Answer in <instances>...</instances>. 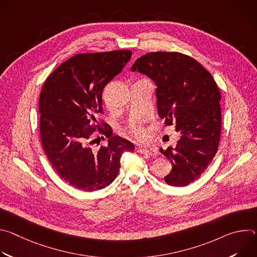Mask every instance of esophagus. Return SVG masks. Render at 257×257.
<instances>
[{
  "instance_id": "obj_1",
  "label": "esophagus",
  "mask_w": 257,
  "mask_h": 257,
  "mask_svg": "<svg viewBox=\"0 0 257 257\" xmlns=\"http://www.w3.org/2000/svg\"><path fill=\"white\" fill-rule=\"evenodd\" d=\"M139 154L143 155H149V156H157L158 155V150L154 146H139V148L136 149Z\"/></svg>"
}]
</instances>
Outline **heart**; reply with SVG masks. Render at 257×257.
<instances>
[{"label":"heart","instance_id":"b5f03b06","mask_svg":"<svg viewBox=\"0 0 257 257\" xmlns=\"http://www.w3.org/2000/svg\"><path fill=\"white\" fill-rule=\"evenodd\" d=\"M127 132L129 135H131L136 139H140L144 135V129L139 124H131L127 128Z\"/></svg>","mask_w":257,"mask_h":257}]
</instances>
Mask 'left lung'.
I'll list each match as a JSON object with an SVG mask.
<instances>
[{"mask_svg":"<svg viewBox=\"0 0 257 257\" xmlns=\"http://www.w3.org/2000/svg\"><path fill=\"white\" fill-rule=\"evenodd\" d=\"M131 71L157 85L158 113L181 134L176 148L160 152L172 163L167 184L187 186L207 169L221 138V93L210 73L196 60L177 52L149 53Z\"/></svg>","mask_w":257,"mask_h":257,"instance_id":"8db88e82","label":"left lung"}]
</instances>
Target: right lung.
<instances>
[{
	"label": "right lung",
	"mask_w": 257,
	"mask_h": 257,
	"mask_svg": "<svg viewBox=\"0 0 257 257\" xmlns=\"http://www.w3.org/2000/svg\"><path fill=\"white\" fill-rule=\"evenodd\" d=\"M131 55L128 50L75 55L43 86L39 103L43 148L55 172L76 189L92 192L111 184L123 153L134 151V144L113 136L111 126L97 121L102 114L103 87ZM97 133L108 138V145L95 150L92 144Z\"/></svg>",
	"instance_id": "1"
}]
</instances>
